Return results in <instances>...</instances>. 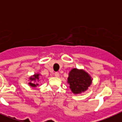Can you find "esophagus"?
Listing matches in <instances>:
<instances>
[{
    "label": "esophagus",
    "mask_w": 122,
    "mask_h": 122,
    "mask_svg": "<svg viewBox=\"0 0 122 122\" xmlns=\"http://www.w3.org/2000/svg\"><path fill=\"white\" fill-rule=\"evenodd\" d=\"M54 75H55L56 77H59V73L58 72H56V73H54Z\"/></svg>",
    "instance_id": "34e87169"
}]
</instances>
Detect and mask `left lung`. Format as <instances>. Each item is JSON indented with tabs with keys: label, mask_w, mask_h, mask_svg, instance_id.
I'll list each match as a JSON object with an SVG mask.
<instances>
[{
	"label": "left lung",
	"mask_w": 122,
	"mask_h": 122,
	"mask_svg": "<svg viewBox=\"0 0 122 122\" xmlns=\"http://www.w3.org/2000/svg\"><path fill=\"white\" fill-rule=\"evenodd\" d=\"M91 76L85 71L73 68L69 73L68 83L71 91L75 94L85 92L92 83Z\"/></svg>",
	"instance_id": "8db88e82"
}]
</instances>
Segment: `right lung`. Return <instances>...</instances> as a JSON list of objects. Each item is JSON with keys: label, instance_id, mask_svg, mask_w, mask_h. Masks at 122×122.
<instances>
[{"label": "right lung", "instance_id": "add662e5", "mask_svg": "<svg viewBox=\"0 0 122 122\" xmlns=\"http://www.w3.org/2000/svg\"><path fill=\"white\" fill-rule=\"evenodd\" d=\"M40 75H41V74H39V73H35L33 75L30 76L29 78L30 81L28 83V85H30V86H31L32 87H36L37 85H39V83H35V82L37 81H39Z\"/></svg>", "mask_w": 122, "mask_h": 122}]
</instances>
